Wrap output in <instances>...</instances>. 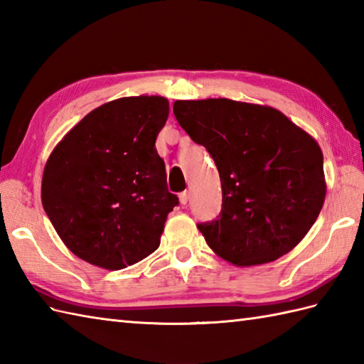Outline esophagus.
I'll return each instance as SVG.
<instances>
[{"mask_svg":"<svg viewBox=\"0 0 364 364\" xmlns=\"http://www.w3.org/2000/svg\"><path fill=\"white\" fill-rule=\"evenodd\" d=\"M188 202H189V192L184 191V192H181V194H180V203L181 205H186Z\"/></svg>","mask_w":364,"mask_h":364,"instance_id":"34e87169","label":"esophagus"}]
</instances>
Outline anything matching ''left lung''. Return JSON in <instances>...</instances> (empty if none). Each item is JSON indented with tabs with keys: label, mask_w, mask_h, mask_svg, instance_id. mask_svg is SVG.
Returning a JSON list of instances; mask_svg holds the SVG:
<instances>
[{
	"label": "left lung",
	"mask_w": 364,
	"mask_h": 364,
	"mask_svg": "<svg viewBox=\"0 0 364 364\" xmlns=\"http://www.w3.org/2000/svg\"><path fill=\"white\" fill-rule=\"evenodd\" d=\"M173 114L206 146L222 184L218 220L198 230L231 264H266L291 252L318 219L327 184L319 144L272 106L228 98L176 100Z\"/></svg>",
	"instance_id": "obj_1"
}]
</instances>
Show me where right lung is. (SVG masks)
I'll return each instance as SVG.
<instances>
[{"mask_svg":"<svg viewBox=\"0 0 364 364\" xmlns=\"http://www.w3.org/2000/svg\"><path fill=\"white\" fill-rule=\"evenodd\" d=\"M167 117L164 97L117 98L90 111L53 149L42 175V205L78 258L119 270L159 247L178 205L154 146Z\"/></svg>","mask_w":364,"mask_h":364,"instance_id":"obj_1","label":"right lung"}]
</instances>
